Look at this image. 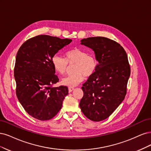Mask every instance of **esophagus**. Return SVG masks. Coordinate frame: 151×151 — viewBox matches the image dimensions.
I'll use <instances>...</instances> for the list:
<instances>
[{
    "instance_id": "esophagus-1",
    "label": "esophagus",
    "mask_w": 151,
    "mask_h": 151,
    "mask_svg": "<svg viewBox=\"0 0 151 151\" xmlns=\"http://www.w3.org/2000/svg\"><path fill=\"white\" fill-rule=\"evenodd\" d=\"M73 90H74L73 87H69V88H68V91L70 92H70H71Z\"/></svg>"
}]
</instances>
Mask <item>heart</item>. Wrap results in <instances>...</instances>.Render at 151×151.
Segmentation results:
<instances>
[{"instance_id":"1","label":"heart","mask_w":151,"mask_h":151,"mask_svg":"<svg viewBox=\"0 0 151 151\" xmlns=\"http://www.w3.org/2000/svg\"><path fill=\"white\" fill-rule=\"evenodd\" d=\"M51 63L55 71L63 75L67 71L69 65L75 64L74 73L67 76L62 80V84L73 87L84 80L85 76L88 78L93 75L98 67V61L95 56L89 54L86 51L78 47L68 51L65 58L58 55L52 57Z\"/></svg>"}]
</instances>
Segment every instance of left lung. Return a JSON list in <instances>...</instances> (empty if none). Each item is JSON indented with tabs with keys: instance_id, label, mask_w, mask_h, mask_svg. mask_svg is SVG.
Wrapping results in <instances>:
<instances>
[{
	"instance_id": "obj_1",
	"label": "left lung",
	"mask_w": 151,
	"mask_h": 151,
	"mask_svg": "<svg viewBox=\"0 0 151 151\" xmlns=\"http://www.w3.org/2000/svg\"><path fill=\"white\" fill-rule=\"evenodd\" d=\"M81 44L95 52L99 65L95 73L83 84L80 106L88 119H107L127 93L130 67L127 53L120 44L105 37H91Z\"/></svg>"
}]
</instances>
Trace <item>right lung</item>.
Returning <instances> with one entry per match:
<instances>
[{"mask_svg": "<svg viewBox=\"0 0 151 151\" xmlns=\"http://www.w3.org/2000/svg\"><path fill=\"white\" fill-rule=\"evenodd\" d=\"M71 41L38 35L24 42L17 51L14 67L16 95L28 114L37 120L54 117L68 94L66 86L52 87L59 79L51 59Z\"/></svg>", "mask_w": 151, "mask_h": 151, "instance_id": "1", "label": "right lung"}]
</instances>
